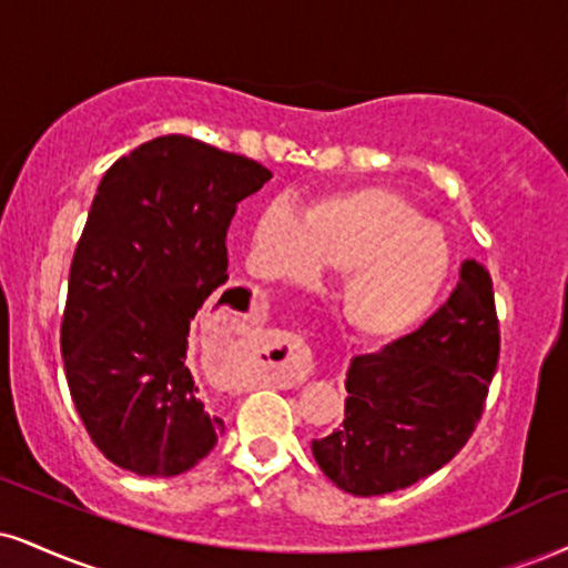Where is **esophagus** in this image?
<instances>
[{
    "label": "esophagus",
    "mask_w": 568,
    "mask_h": 568,
    "mask_svg": "<svg viewBox=\"0 0 568 568\" xmlns=\"http://www.w3.org/2000/svg\"><path fill=\"white\" fill-rule=\"evenodd\" d=\"M278 347H282V355H276L278 361H273V366L286 374V371L292 368V363H295V355H292V347H286V345H278Z\"/></svg>",
    "instance_id": "34e87169"
}]
</instances>
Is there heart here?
I'll return each instance as SVG.
<instances>
[{
  "label": "heart",
  "mask_w": 568,
  "mask_h": 568,
  "mask_svg": "<svg viewBox=\"0 0 568 568\" xmlns=\"http://www.w3.org/2000/svg\"><path fill=\"white\" fill-rule=\"evenodd\" d=\"M257 271L307 282L318 268L342 273L339 316L368 339L400 337L437 303L450 247L422 210L384 186L328 194L297 219L271 205L252 231Z\"/></svg>",
  "instance_id": "heart-1"
}]
</instances>
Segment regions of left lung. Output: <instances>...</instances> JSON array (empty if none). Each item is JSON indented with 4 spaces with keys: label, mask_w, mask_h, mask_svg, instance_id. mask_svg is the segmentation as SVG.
I'll return each mask as SVG.
<instances>
[{
    "label": "left lung",
    "mask_w": 568,
    "mask_h": 568,
    "mask_svg": "<svg viewBox=\"0 0 568 568\" xmlns=\"http://www.w3.org/2000/svg\"><path fill=\"white\" fill-rule=\"evenodd\" d=\"M498 358L493 276L468 257L416 332L349 363L345 422L311 445L321 471L363 498L429 477L477 429Z\"/></svg>",
    "instance_id": "obj_1"
}]
</instances>
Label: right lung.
Wrapping results in <instances>:
<instances>
[{
	"label": "right lung",
	"mask_w": 568,
	"mask_h": 568,
	"mask_svg": "<svg viewBox=\"0 0 568 568\" xmlns=\"http://www.w3.org/2000/svg\"><path fill=\"white\" fill-rule=\"evenodd\" d=\"M271 176L255 160L168 134L115 160L97 186L70 263L60 353L91 443L125 471L176 477L219 443L223 422L186 366L189 324L226 284L236 205Z\"/></svg>",
	"instance_id": "add662e5"
}]
</instances>
